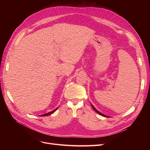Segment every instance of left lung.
<instances>
[{
    "label": "left lung",
    "mask_w": 150,
    "mask_h": 150,
    "mask_svg": "<svg viewBox=\"0 0 150 150\" xmlns=\"http://www.w3.org/2000/svg\"><path fill=\"white\" fill-rule=\"evenodd\" d=\"M91 104V106H92V108H93V110L95 111H96L97 113H98V114L99 115H101V116H104V117H108V116H106V115H103V114H102V113L101 112H99L97 110H96V108H95L94 106H93V104Z\"/></svg>",
    "instance_id": "8db88e82"
}]
</instances>
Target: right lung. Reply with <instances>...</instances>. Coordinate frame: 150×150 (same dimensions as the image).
Instances as JSON below:
<instances>
[{
    "mask_svg": "<svg viewBox=\"0 0 150 150\" xmlns=\"http://www.w3.org/2000/svg\"><path fill=\"white\" fill-rule=\"evenodd\" d=\"M59 108V107L56 108L54 110H53V111H51V112H47V113H46V114H44V115H40V116H46L51 115V114H52L53 112H55V111L57 110V108Z\"/></svg>",
    "mask_w": 150,
    "mask_h": 150,
    "instance_id": "obj_1",
    "label": "right lung"
}]
</instances>
